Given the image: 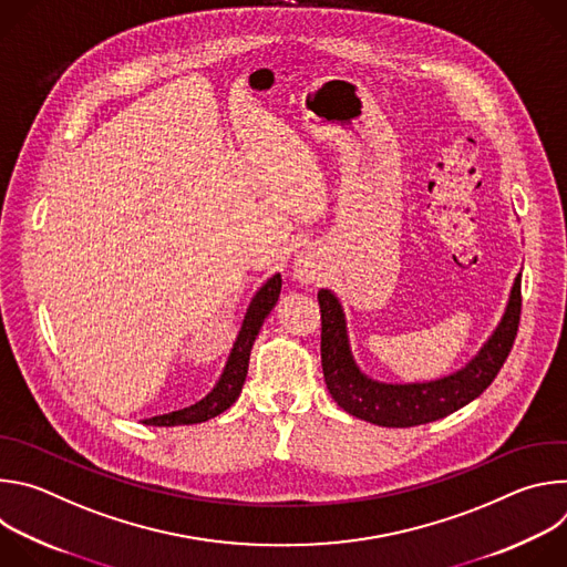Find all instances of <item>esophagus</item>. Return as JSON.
<instances>
[{"label": "esophagus", "instance_id": "1", "mask_svg": "<svg viewBox=\"0 0 567 567\" xmlns=\"http://www.w3.org/2000/svg\"><path fill=\"white\" fill-rule=\"evenodd\" d=\"M318 276V262L309 251H302L293 258V278L298 282H311Z\"/></svg>", "mask_w": 567, "mask_h": 567}]
</instances>
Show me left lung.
Returning a JSON list of instances; mask_svg holds the SVG:
<instances>
[{
	"label": "left lung",
	"mask_w": 567,
	"mask_h": 567,
	"mask_svg": "<svg viewBox=\"0 0 567 567\" xmlns=\"http://www.w3.org/2000/svg\"><path fill=\"white\" fill-rule=\"evenodd\" d=\"M318 305L322 322L320 363L332 399L357 420L385 429H409L460 411L492 385L518 332L520 274L514 280L501 322L477 354L460 370L431 381L390 383L368 377L352 354L339 296L332 289H320Z\"/></svg>",
	"instance_id": "obj_1"
}]
</instances>
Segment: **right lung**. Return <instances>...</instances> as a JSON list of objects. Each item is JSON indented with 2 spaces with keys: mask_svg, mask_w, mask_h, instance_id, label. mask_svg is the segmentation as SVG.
<instances>
[{
  "mask_svg": "<svg viewBox=\"0 0 567 567\" xmlns=\"http://www.w3.org/2000/svg\"><path fill=\"white\" fill-rule=\"evenodd\" d=\"M282 287L280 274H274L251 298V305L245 313V320H241V328L237 332V339L230 348V354L226 359V365L213 385V390L199 399L193 406H186L182 411H173L166 415H154L143 420L147 426H188V424H202L208 422L210 417H217L226 409H230L235 399L241 392V385H245L247 372H249V357L256 337L260 334V328L265 318L271 313V309L278 302Z\"/></svg>",
  "mask_w": 567,
  "mask_h": 567,
  "instance_id": "1",
  "label": "right lung"
}]
</instances>
